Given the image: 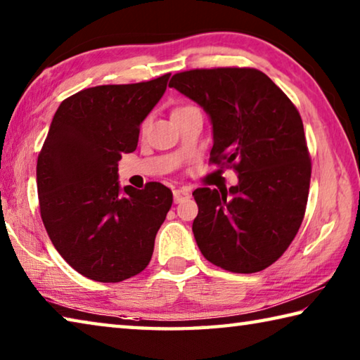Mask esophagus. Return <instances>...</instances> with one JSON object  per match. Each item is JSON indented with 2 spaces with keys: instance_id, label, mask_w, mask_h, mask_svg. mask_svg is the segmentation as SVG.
<instances>
[{
  "instance_id": "34e87169",
  "label": "esophagus",
  "mask_w": 360,
  "mask_h": 360,
  "mask_svg": "<svg viewBox=\"0 0 360 360\" xmlns=\"http://www.w3.org/2000/svg\"><path fill=\"white\" fill-rule=\"evenodd\" d=\"M191 197V192L187 191L184 187H179V188H174L173 191V198H174V203H181L182 200H186Z\"/></svg>"
}]
</instances>
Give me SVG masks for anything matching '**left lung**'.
Wrapping results in <instances>:
<instances>
[{"mask_svg":"<svg viewBox=\"0 0 360 360\" xmlns=\"http://www.w3.org/2000/svg\"><path fill=\"white\" fill-rule=\"evenodd\" d=\"M169 87L210 115V162L238 174L230 188L193 191L200 251L224 270H265L295 238L307 210L311 160L300 114L255 68L191 70L174 75Z\"/></svg>","mask_w":360,"mask_h":360,"instance_id":"obj_1","label":"left lung"}]
</instances>
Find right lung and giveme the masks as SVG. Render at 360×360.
Returning <instances> with one entry per match:
<instances>
[{
  "mask_svg": "<svg viewBox=\"0 0 360 360\" xmlns=\"http://www.w3.org/2000/svg\"><path fill=\"white\" fill-rule=\"evenodd\" d=\"M148 82L96 85L62 101L38 155L39 210L58 254L85 278L120 283L141 273L173 193L160 182L120 188L117 163L167 90Z\"/></svg>",
  "mask_w": 360,
  "mask_h": 360,
  "instance_id": "add662e5",
  "label": "right lung"
}]
</instances>
